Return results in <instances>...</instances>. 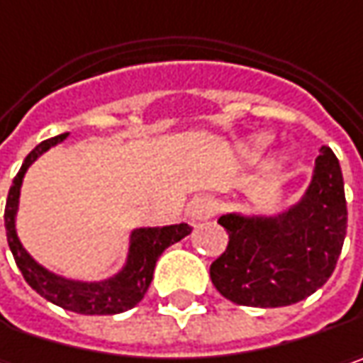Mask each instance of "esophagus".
Wrapping results in <instances>:
<instances>
[{
  "label": "esophagus",
  "mask_w": 363,
  "mask_h": 363,
  "mask_svg": "<svg viewBox=\"0 0 363 363\" xmlns=\"http://www.w3.org/2000/svg\"><path fill=\"white\" fill-rule=\"evenodd\" d=\"M215 211V203L209 197H197L193 199L189 205H186V215L189 219L193 221H201V219H207L209 215Z\"/></svg>",
  "instance_id": "1"
}]
</instances>
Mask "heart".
Returning a JSON list of instances; mask_svg holds the SVG:
<instances>
[{
	"label": "heart",
	"mask_w": 363,
	"mask_h": 363,
	"mask_svg": "<svg viewBox=\"0 0 363 363\" xmlns=\"http://www.w3.org/2000/svg\"><path fill=\"white\" fill-rule=\"evenodd\" d=\"M270 144L268 135H252L244 144V156L247 160H256L262 152L266 150V146Z\"/></svg>",
	"instance_id": "1"
}]
</instances>
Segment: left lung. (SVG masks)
<instances>
[{"instance_id": "obj_1", "label": "left lung", "mask_w": 363, "mask_h": 363, "mask_svg": "<svg viewBox=\"0 0 363 363\" xmlns=\"http://www.w3.org/2000/svg\"><path fill=\"white\" fill-rule=\"evenodd\" d=\"M228 250L211 264L213 284L244 307H289L319 291L337 264L347 205L337 156L323 146L307 191L276 215L225 213Z\"/></svg>"}]
</instances>
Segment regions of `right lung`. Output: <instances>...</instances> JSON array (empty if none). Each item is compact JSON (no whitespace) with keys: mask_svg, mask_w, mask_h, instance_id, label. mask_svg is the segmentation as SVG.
<instances>
[{"mask_svg":"<svg viewBox=\"0 0 363 363\" xmlns=\"http://www.w3.org/2000/svg\"><path fill=\"white\" fill-rule=\"evenodd\" d=\"M69 134H60L40 142L34 150L26 156L24 164L16 174L13 184L9 189L8 203H6V233L13 260L18 264L20 272L24 274L26 282L50 301L56 307L72 311L79 315H118L123 311L134 308L148 291L154 276V266L168 245L181 242L191 233V225L177 223V225H162V228H135L130 233L128 242V256L123 266L118 272L103 280H74L48 270L36 262L26 250L16 228V217L20 209V191L24 182L28 168L38 160L44 152L52 146L65 142Z\"/></svg>","mask_w":363,"mask_h":363,"instance_id":"1","label":"right lung"}]
</instances>
